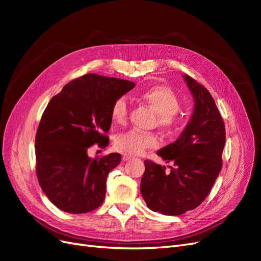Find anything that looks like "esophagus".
Segmentation results:
<instances>
[{"label":"esophagus","instance_id":"esophagus-1","mask_svg":"<svg viewBox=\"0 0 261 261\" xmlns=\"http://www.w3.org/2000/svg\"><path fill=\"white\" fill-rule=\"evenodd\" d=\"M122 159H123V161H128V160L134 159V155H132L129 153H124L123 156H122Z\"/></svg>","mask_w":261,"mask_h":261}]
</instances>
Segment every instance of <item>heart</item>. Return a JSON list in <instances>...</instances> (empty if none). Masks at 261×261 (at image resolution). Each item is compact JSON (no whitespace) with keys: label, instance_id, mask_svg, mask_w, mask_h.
<instances>
[{"label":"heart","instance_id":"obj_1","mask_svg":"<svg viewBox=\"0 0 261 261\" xmlns=\"http://www.w3.org/2000/svg\"><path fill=\"white\" fill-rule=\"evenodd\" d=\"M139 98L151 107L158 114V123L167 129H175L178 122L175 114L179 110V100L170 87L156 85L140 92ZM127 115V103L124 97L117 98L112 106L111 117L115 123H122ZM159 146V138L152 133L138 129H128L118 134L115 138V147L123 152L140 154L148 148Z\"/></svg>","mask_w":261,"mask_h":261}]
</instances>
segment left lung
<instances>
[{"instance_id":"8db88e82","label":"left lung","mask_w":261,"mask_h":261,"mask_svg":"<svg viewBox=\"0 0 261 261\" xmlns=\"http://www.w3.org/2000/svg\"><path fill=\"white\" fill-rule=\"evenodd\" d=\"M183 78L194 99L192 117L174 143L156 152L174 168L169 173L165 167L146 160L140 181L148 208L165 216H179L198 207L222 169V117L210 92L188 75Z\"/></svg>"}]
</instances>
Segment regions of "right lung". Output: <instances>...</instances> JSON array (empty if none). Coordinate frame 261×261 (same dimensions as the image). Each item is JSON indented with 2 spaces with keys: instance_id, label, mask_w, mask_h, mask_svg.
<instances>
[{
  "instance_id": "obj_1",
  "label": "right lung",
  "mask_w": 261,
  "mask_h": 261,
  "mask_svg": "<svg viewBox=\"0 0 261 261\" xmlns=\"http://www.w3.org/2000/svg\"><path fill=\"white\" fill-rule=\"evenodd\" d=\"M134 87L129 81L87 74L50 100L36 135V170L43 193L59 209L78 215L103 202L107 177L121 154L91 159L88 149L109 145L112 106Z\"/></svg>"
}]
</instances>
